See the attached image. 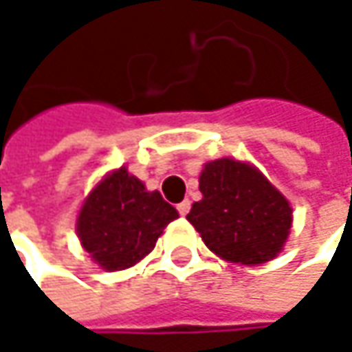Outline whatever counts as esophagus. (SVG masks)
Listing matches in <instances>:
<instances>
[{"instance_id": "esophagus-1", "label": "esophagus", "mask_w": 352, "mask_h": 352, "mask_svg": "<svg viewBox=\"0 0 352 352\" xmlns=\"http://www.w3.org/2000/svg\"><path fill=\"white\" fill-rule=\"evenodd\" d=\"M177 210H179V214H181V216H187V214H189V210H191V201H189V199H183V201L177 206Z\"/></svg>"}]
</instances>
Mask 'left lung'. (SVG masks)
Returning a JSON list of instances; mask_svg holds the SVG:
<instances>
[{"label": "left lung", "mask_w": 352, "mask_h": 352, "mask_svg": "<svg viewBox=\"0 0 352 352\" xmlns=\"http://www.w3.org/2000/svg\"><path fill=\"white\" fill-rule=\"evenodd\" d=\"M199 191L201 199L193 201L187 220L216 256L248 267L279 256L294 210L252 163L232 157L204 163Z\"/></svg>", "instance_id": "1"}]
</instances>
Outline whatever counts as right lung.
<instances>
[{"mask_svg": "<svg viewBox=\"0 0 352 352\" xmlns=\"http://www.w3.org/2000/svg\"><path fill=\"white\" fill-rule=\"evenodd\" d=\"M177 218L179 212L159 191H148L144 181L122 165L107 171L83 197L75 232L100 269L124 271L151 254Z\"/></svg>", "mask_w": 352, "mask_h": 352, "instance_id": "obj_1", "label": "right lung"}]
</instances>
